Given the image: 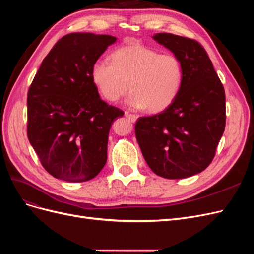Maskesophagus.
Masks as SVG:
<instances>
[{
	"label": "esophagus",
	"mask_w": 254,
	"mask_h": 254,
	"mask_svg": "<svg viewBox=\"0 0 254 254\" xmlns=\"http://www.w3.org/2000/svg\"><path fill=\"white\" fill-rule=\"evenodd\" d=\"M125 117H126L127 119H129L131 122H135V121L137 120V115L130 113V112H128V111H125Z\"/></svg>",
	"instance_id": "esophagus-1"
}]
</instances>
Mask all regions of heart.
<instances>
[{
  "mask_svg": "<svg viewBox=\"0 0 254 254\" xmlns=\"http://www.w3.org/2000/svg\"><path fill=\"white\" fill-rule=\"evenodd\" d=\"M110 58L111 63L98 59L91 67L92 82L107 102L119 101L130 88V106L156 113L167 109L178 96L184 68L175 54L132 43L115 50Z\"/></svg>",
  "mask_w": 254,
  "mask_h": 254,
  "instance_id": "1",
  "label": "heart"
}]
</instances>
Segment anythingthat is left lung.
<instances>
[{
    "mask_svg": "<svg viewBox=\"0 0 254 254\" xmlns=\"http://www.w3.org/2000/svg\"><path fill=\"white\" fill-rule=\"evenodd\" d=\"M178 56L184 77L167 109L139 118L135 136L150 170L166 179L201 173L213 161L226 127V95L202 45L167 33L152 37Z\"/></svg>",
    "mask_w": 254,
    "mask_h": 254,
    "instance_id": "1",
    "label": "left lung"
}]
</instances>
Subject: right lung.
I'll return each mask as SVG.
<instances>
[{"instance_id": "obj_1", "label": "right lung", "mask_w": 254, "mask_h": 254, "mask_svg": "<svg viewBox=\"0 0 254 254\" xmlns=\"http://www.w3.org/2000/svg\"><path fill=\"white\" fill-rule=\"evenodd\" d=\"M115 41L109 35H65L28 89V140L44 170L57 179L91 180L107 162L110 128L124 112L102 101L91 67Z\"/></svg>"}]
</instances>
